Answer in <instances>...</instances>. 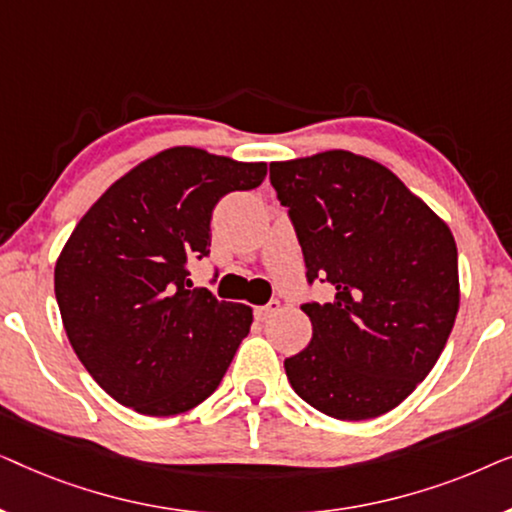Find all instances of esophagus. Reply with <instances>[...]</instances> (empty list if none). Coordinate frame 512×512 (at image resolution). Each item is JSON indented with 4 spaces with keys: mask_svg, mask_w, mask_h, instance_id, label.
I'll return each mask as SVG.
<instances>
[{
    "mask_svg": "<svg viewBox=\"0 0 512 512\" xmlns=\"http://www.w3.org/2000/svg\"><path fill=\"white\" fill-rule=\"evenodd\" d=\"M279 307H282V303H279V300H270L268 305H261V307H256V317L261 319V321L270 319L272 314H277V312H279Z\"/></svg>",
    "mask_w": 512,
    "mask_h": 512,
    "instance_id": "esophagus-1",
    "label": "esophagus"
}]
</instances>
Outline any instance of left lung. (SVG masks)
I'll return each mask as SVG.
<instances>
[{
  "label": "left lung",
  "mask_w": 512,
  "mask_h": 512,
  "mask_svg": "<svg viewBox=\"0 0 512 512\" xmlns=\"http://www.w3.org/2000/svg\"><path fill=\"white\" fill-rule=\"evenodd\" d=\"M307 279L333 303L300 307L312 340L284 361L296 394L342 422L403 403L431 373L459 312L452 230L389 167L352 151L270 163Z\"/></svg>",
  "instance_id": "1"
}]
</instances>
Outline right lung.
<instances>
[{
    "instance_id": "obj_1",
    "label": "right lung",
    "mask_w": 512,
    "mask_h": 512,
    "mask_svg": "<svg viewBox=\"0 0 512 512\" xmlns=\"http://www.w3.org/2000/svg\"><path fill=\"white\" fill-rule=\"evenodd\" d=\"M265 172L172 146L116 179L76 223L55 263V298L69 345L121 405L170 417L219 387L254 310L191 289L186 263L209 254L216 202Z\"/></svg>"
}]
</instances>
